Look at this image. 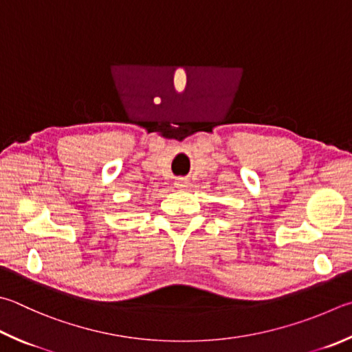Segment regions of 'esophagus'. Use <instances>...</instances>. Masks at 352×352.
I'll return each mask as SVG.
<instances>
[{
    "label": "esophagus",
    "mask_w": 352,
    "mask_h": 352,
    "mask_svg": "<svg viewBox=\"0 0 352 352\" xmlns=\"http://www.w3.org/2000/svg\"><path fill=\"white\" fill-rule=\"evenodd\" d=\"M175 186L178 188V189H184L188 186V182H186V178H177V182H175Z\"/></svg>",
    "instance_id": "34e87169"
}]
</instances>
